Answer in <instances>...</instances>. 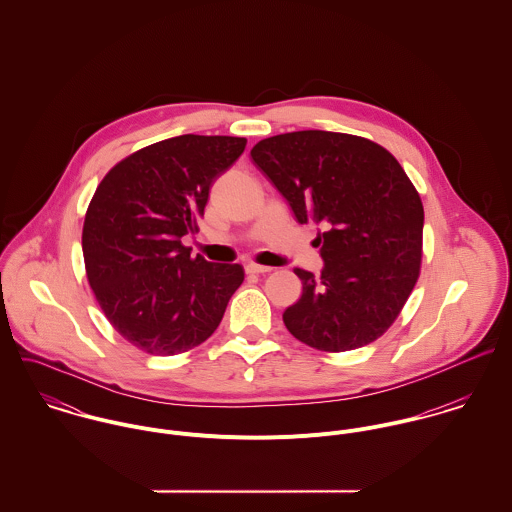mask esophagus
<instances>
[{
	"instance_id": "1",
	"label": "esophagus",
	"mask_w": 512,
	"mask_h": 512,
	"mask_svg": "<svg viewBox=\"0 0 512 512\" xmlns=\"http://www.w3.org/2000/svg\"><path fill=\"white\" fill-rule=\"evenodd\" d=\"M268 272H272V268H268V266H260V264L246 266V274H268Z\"/></svg>"
}]
</instances>
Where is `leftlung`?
<instances>
[{"instance_id": "left-lung-1", "label": "left lung", "mask_w": 512, "mask_h": 512, "mask_svg": "<svg viewBox=\"0 0 512 512\" xmlns=\"http://www.w3.org/2000/svg\"><path fill=\"white\" fill-rule=\"evenodd\" d=\"M315 238L321 278L295 270L303 292L284 311L293 337L343 353L382 337L400 315L422 266L424 205L398 159L351 134L303 130L266 138L250 151Z\"/></svg>"}]
</instances>
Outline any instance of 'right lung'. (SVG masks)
<instances>
[{
	"label": "right lung",
	"instance_id": "add662e5",
	"mask_svg": "<svg viewBox=\"0 0 512 512\" xmlns=\"http://www.w3.org/2000/svg\"><path fill=\"white\" fill-rule=\"evenodd\" d=\"M244 147L232 136L169 138L118 161L92 195L82 226L88 284L110 325L147 355L205 343L244 282L240 264L193 258L181 242Z\"/></svg>",
	"mask_w": 512,
	"mask_h": 512
}]
</instances>
